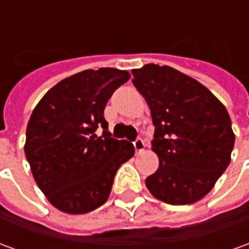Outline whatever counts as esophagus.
I'll return each instance as SVG.
<instances>
[{
  "label": "esophagus",
  "instance_id": "1",
  "mask_svg": "<svg viewBox=\"0 0 249 249\" xmlns=\"http://www.w3.org/2000/svg\"><path fill=\"white\" fill-rule=\"evenodd\" d=\"M133 145H135V149L137 153H141V152L145 149V142L141 140V139H137V140L133 142Z\"/></svg>",
  "mask_w": 249,
  "mask_h": 249
}]
</instances>
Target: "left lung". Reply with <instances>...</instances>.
I'll return each mask as SVG.
<instances>
[{
	"label": "left lung",
	"instance_id": "obj_1",
	"mask_svg": "<svg viewBox=\"0 0 249 249\" xmlns=\"http://www.w3.org/2000/svg\"><path fill=\"white\" fill-rule=\"evenodd\" d=\"M132 74L155 125L159 169L146 178V188L167 204L196 203L230 165L235 144L230 114L203 84L171 66L146 64Z\"/></svg>",
	"mask_w": 249,
	"mask_h": 249
}]
</instances>
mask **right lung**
<instances>
[{
  "mask_svg": "<svg viewBox=\"0 0 249 249\" xmlns=\"http://www.w3.org/2000/svg\"><path fill=\"white\" fill-rule=\"evenodd\" d=\"M130 78L116 68L88 69L64 78L36 105L26 126L25 156L49 203L61 212L88 213L108 200L114 175L135 155L110 137L104 109ZM98 126L103 137L94 133Z\"/></svg>",
  "mask_w": 249,
  "mask_h": 249,
  "instance_id": "right-lung-1",
  "label": "right lung"
}]
</instances>
